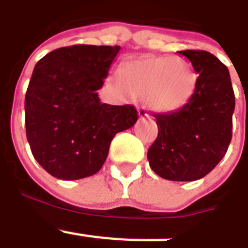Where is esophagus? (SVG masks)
I'll use <instances>...</instances> for the list:
<instances>
[{"label": "esophagus", "instance_id": "1", "mask_svg": "<svg viewBox=\"0 0 248 248\" xmlns=\"http://www.w3.org/2000/svg\"><path fill=\"white\" fill-rule=\"evenodd\" d=\"M138 115H140V120H147V119H149L148 111H147V108H140V110H138Z\"/></svg>", "mask_w": 248, "mask_h": 248}]
</instances>
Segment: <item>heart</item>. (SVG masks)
<instances>
[{
  "mask_svg": "<svg viewBox=\"0 0 248 248\" xmlns=\"http://www.w3.org/2000/svg\"><path fill=\"white\" fill-rule=\"evenodd\" d=\"M129 95L147 97L152 110L170 113L190 101L198 85L193 66L179 57H149L133 60L121 70Z\"/></svg>",
  "mask_w": 248,
  "mask_h": 248,
  "instance_id": "heart-1",
  "label": "heart"
}]
</instances>
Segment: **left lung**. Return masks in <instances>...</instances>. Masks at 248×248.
<instances>
[{
    "mask_svg": "<svg viewBox=\"0 0 248 248\" xmlns=\"http://www.w3.org/2000/svg\"><path fill=\"white\" fill-rule=\"evenodd\" d=\"M198 74L190 101L175 112L158 113V136L149 166L163 179L193 182L210 173L226 155L235 110L229 69L205 50H182Z\"/></svg>",
    "mask_w": 248,
    "mask_h": 248,
    "instance_id": "8db88e82",
    "label": "left lung"
}]
</instances>
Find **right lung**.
Here are the masks:
<instances>
[{
  "mask_svg": "<svg viewBox=\"0 0 248 248\" xmlns=\"http://www.w3.org/2000/svg\"><path fill=\"white\" fill-rule=\"evenodd\" d=\"M120 49L78 44L35 64L24 100L27 140L35 160L58 179L97 173L116 133L138 120L133 106L101 104L97 95Z\"/></svg>",
  "mask_w": 248,
  "mask_h": 248,
  "instance_id": "1",
  "label": "right lung"
}]
</instances>
